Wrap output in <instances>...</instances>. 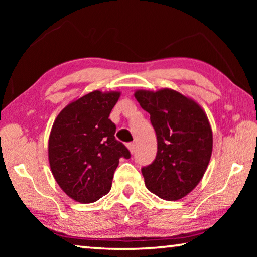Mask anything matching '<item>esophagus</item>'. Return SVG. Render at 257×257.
Returning a JSON list of instances; mask_svg holds the SVG:
<instances>
[{
  "label": "esophagus",
  "instance_id": "obj_1",
  "mask_svg": "<svg viewBox=\"0 0 257 257\" xmlns=\"http://www.w3.org/2000/svg\"><path fill=\"white\" fill-rule=\"evenodd\" d=\"M127 147H128V150H129V152L132 154H134L135 151H136V145H135L134 143H129V144L127 145Z\"/></svg>",
  "mask_w": 257,
  "mask_h": 257
}]
</instances>
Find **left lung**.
<instances>
[{
  "mask_svg": "<svg viewBox=\"0 0 257 257\" xmlns=\"http://www.w3.org/2000/svg\"><path fill=\"white\" fill-rule=\"evenodd\" d=\"M134 96L150 113L158 138L155 160L142 169L146 188L165 201L181 199L199 184L210 163L213 134L206 113L171 88L138 89Z\"/></svg>",
  "mask_w": 257,
  "mask_h": 257,
  "instance_id": "1",
  "label": "left lung"
}]
</instances>
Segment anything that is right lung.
<instances>
[{
  "label": "right lung",
  "instance_id": "obj_1",
  "mask_svg": "<svg viewBox=\"0 0 257 257\" xmlns=\"http://www.w3.org/2000/svg\"><path fill=\"white\" fill-rule=\"evenodd\" d=\"M120 92L94 90L62 108L49 137V162L60 188L89 204L110 191L120 158H130L108 119Z\"/></svg>",
  "mask_w": 257,
  "mask_h": 257
}]
</instances>
